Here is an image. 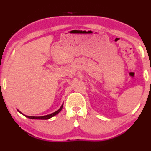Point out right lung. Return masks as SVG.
Segmentation results:
<instances>
[{"instance_id":"1","label":"right lung","mask_w":151,"mask_h":151,"mask_svg":"<svg viewBox=\"0 0 151 151\" xmlns=\"http://www.w3.org/2000/svg\"><path fill=\"white\" fill-rule=\"evenodd\" d=\"M63 109V105L61 106L60 108L58 110V111H57L55 112H53V113L52 114H48V115H46V116H26L24 115V114H23L22 113H21L19 111H18L19 112H20V113L23 114V115H24L26 117H27V118H29V119H40V120H47V119H49L50 118H52V116H54L55 115H57V114L58 113V112H60L61 110H62Z\"/></svg>"}]
</instances>
